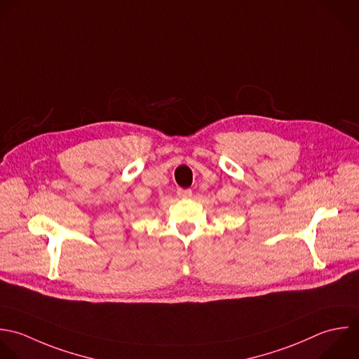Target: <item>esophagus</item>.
<instances>
[{
    "mask_svg": "<svg viewBox=\"0 0 359 359\" xmlns=\"http://www.w3.org/2000/svg\"><path fill=\"white\" fill-rule=\"evenodd\" d=\"M191 190H189V189H177V196L180 197V198H190L191 197Z\"/></svg>",
    "mask_w": 359,
    "mask_h": 359,
    "instance_id": "34e87169",
    "label": "esophagus"
}]
</instances>
